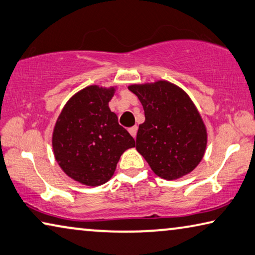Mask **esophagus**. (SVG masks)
I'll return each mask as SVG.
<instances>
[{"instance_id":"esophagus-1","label":"esophagus","mask_w":255,"mask_h":255,"mask_svg":"<svg viewBox=\"0 0 255 255\" xmlns=\"http://www.w3.org/2000/svg\"><path fill=\"white\" fill-rule=\"evenodd\" d=\"M129 134H130L132 137H135L136 134H137V126H132L128 129Z\"/></svg>"}]
</instances>
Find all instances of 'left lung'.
Segmentation results:
<instances>
[{
	"instance_id": "obj_1",
	"label": "left lung",
	"mask_w": 255,
	"mask_h": 255,
	"mask_svg": "<svg viewBox=\"0 0 255 255\" xmlns=\"http://www.w3.org/2000/svg\"><path fill=\"white\" fill-rule=\"evenodd\" d=\"M128 88L145 113L137 131V152L162 179L191 173L203 159L208 144L207 127L192 99L168 80L131 84Z\"/></svg>"
}]
</instances>
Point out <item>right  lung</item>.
<instances>
[{"mask_svg": "<svg viewBox=\"0 0 255 255\" xmlns=\"http://www.w3.org/2000/svg\"><path fill=\"white\" fill-rule=\"evenodd\" d=\"M116 90L99 85L83 88L68 100L54 125L52 147L56 162L83 185L106 184L121 154L135 147V139L109 108Z\"/></svg>", "mask_w": 255, "mask_h": 255, "instance_id": "add662e5", "label": "right lung"}]
</instances>
